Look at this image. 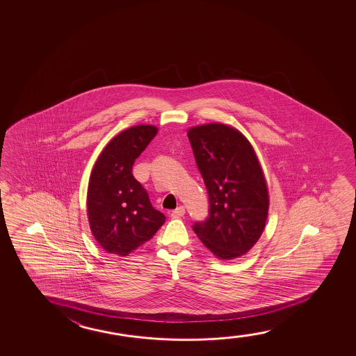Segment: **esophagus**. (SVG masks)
Wrapping results in <instances>:
<instances>
[{"instance_id": "1", "label": "esophagus", "mask_w": 356, "mask_h": 356, "mask_svg": "<svg viewBox=\"0 0 356 356\" xmlns=\"http://www.w3.org/2000/svg\"><path fill=\"white\" fill-rule=\"evenodd\" d=\"M186 210L184 207H179V208H176L175 210H172V213H171V218H181V216H184L185 215Z\"/></svg>"}]
</instances>
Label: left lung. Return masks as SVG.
<instances>
[{
  "instance_id": "left-lung-1",
  "label": "left lung",
  "mask_w": 356,
  "mask_h": 356,
  "mask_svg": "<svg viewBox=\"0 0 356 356\" xmlns=\"http://www.w3.org/2000/svg\"><path fill=\"white\" fill-rule=\"evenodd\" d=\"M187 136L209 197L208 218L192 229L218 258H238L258 242L268 219V186L258 158L227 125L192 127Z\"/></svg>"
}]
</instances>
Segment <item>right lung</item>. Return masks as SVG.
<instances>
[{"instance_id": "1", "label": "right lung", "mask_w": 356, "mask_h": 356, "mask_svg": "<svg viewBox=\"0 0 356 356\" xmlns=\"http://www.w3.org/2000/svg\"><path fill=\"white\" fill-rule=\"evenodd\" d=\"M158 129L137 125L108 143L93 166L88 214L95 238L108 253L127 254L149 241L165 215L153 208L147 191L132 175V165Z\"/></svg>"}]
</instances>
